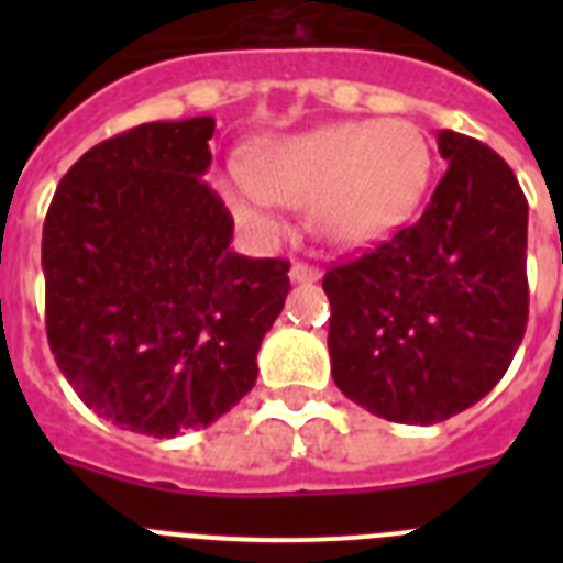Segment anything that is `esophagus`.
<instances>
[{
  "label": "esophagus",
  "mask_w": 563,
  "mask_h": 563,
  "mask_svg": "<svg viewBox=\"0 0 563 563\" xmlns=\"http://www.w3.org/2000/svg\"><path fill=\"white\" fill-rule=\"evenodd\" d=\"M318 278H321L318 267L305 265V262H296V265L290 267V282H292V285H312V282H318Z\"/></svg>",
  "instance_id": "1"
}]
</instances>
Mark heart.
<instances>
[{
	"label": "heart",
	"instance_id": "heart-1",
	"mask_svg": "<svg viewBox=\"0 0 563 563\" xmlns=\"http://www.w3.org/2000/svg\"><path fill=\"white\" fill-rule=\"evenodd\" d=\"M429 180L426 134L402 118H380L327 123L262 143L251 166L225 163L217 186L251 236L273 239L282 231L278 208L307 206L321 236L357 247L409 220Z\"/></svg>",
	"mask_w": 563,
	"mask_h": 563
}]
</instances>
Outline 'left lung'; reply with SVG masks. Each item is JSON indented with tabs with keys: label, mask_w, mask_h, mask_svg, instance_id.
Wrapping results in <instances>:
<instances>
[{
	"label": "left lung",
	"mask_w": 563,
	"mask_h": 563,
	"mask_svg": "<svg viewBox=\"0 0 563 563\" xmlns=\"http://www.w3.org/2000/svg\"><path fill=\"white\" fill-rule=\"evenodd\" d=\"M449 163L420 220L324 276L332 380L375 417L431 426L494 389L527 327V200L510 166L437 132Z\"/></svg>",
	"instance_id": "left-lung-1"
}]
</instances>
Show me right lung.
Returning <instances> with one entry per match:
<instances>
[{"label":"right lung","mask_w":563,"mask_h":563,"mask_svg":"<svg viewBox=\"0 0 563 563\" xmlns=\"http://www.w3.org/2000/svg\"><path fill=\"white\" fill-rule=\"evenodd\" d=\"M217 121L141 123L64 174L42 236L47 341L89 409L123 431L206 429L256 383L290 265L231 251L206 186Z\"/></svg>","instance_id":"obj_1"}]
</instances>
